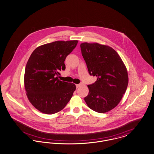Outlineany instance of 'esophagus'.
<instances>
[{
	"label": "esophagus",
	"instance_id": "1",
	"mask_svg": "<svg viewBox=\"0 0 154 154\" xmlns=\"http://www.w3.org/2000/svg\"><path fill=\"white\" fill-rule=\"evenodd\" d=\"M83 85V84L82 83H80V84H76V88H78L79 87H80L81 86H82Z\"/></svg>",
	"mask_w": 154,
	"mask_h": 154
}]
</instances>
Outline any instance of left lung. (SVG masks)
I'll use <instances>...</instances> for the list:
<instances>
[{"instance_id": "1", "label": "left lung", "mask_w": 154, "mask_h": 154, "mask_svg": "<svg viewBox=\"0 0 154 154\" xmlns=\"http://www.w3.org/2000/svg\"><path fill=\"white\" fill-rule=\"evenodd\" d=\"M82 55L91 75L97 81L88 85V95L85 101L94 112H108L121 101L128 83L125 65L112 47L97 42L81 44Z\"/></svg>"}]
</instances>
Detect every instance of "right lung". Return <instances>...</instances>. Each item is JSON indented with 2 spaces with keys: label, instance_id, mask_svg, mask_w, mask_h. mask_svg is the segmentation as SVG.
Listing matches in <instances>:
<instances>
[{
  "label": "right lung",
  "instance_id": "obj_1",
  "mask_svg": "<svg viewBox=\"0 0 154 154\" xmlns=\"http://www.w3.org/2000/svg\"><path fill=\"white\" fill-rule=\"evenodd\" d=\"M78 42L54 41L40 45L32 52L25 69L24 87L29 100L41 113H57L71 99L75 85L60 81L58 75L65 69V60Z\"/></svg>",
  "mask_w": 154,
  "mask_h": 154
}]
</instances>
